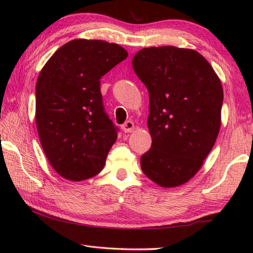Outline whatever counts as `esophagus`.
I'll use <instances>...</instances> for the list:
<instances>
[{
	"label": "esophagus",
	"mask_w": 253,
	"mask_h": 253,
	"mask_svg": "<svg viewBox=\"0 0 253 253\" xmlns=\"http://www.w3.org/2000/svg\"><path fill=\"white\" fill-rule=\"evenodd\" d=\"M122 129H123L124 131H125V132H131V131H134V129H135L134 123L130 122V121L126 122V123L124 124V125L122 126Z\"/></svg>",
	"instance_id": "34e87169"
}]
</instances>
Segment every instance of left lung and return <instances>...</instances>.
<instances>
[{
    "label": "left lung",
    "instance_id": "1",
    "mask_svg": "<svg viewBox=\"0 0 253 253\" xmlns=\"http://www.w3.org/2000/svg\"><path fill=\"white\" fill-rule=\"evenodd\" d=\"M132 69L149 95L152 147L140 168L162 187L183 185L202 168L219 135L221 80L198 51L173 45L138 51Z\"/></svg>",
    "mask_w": 253,
    "mask_h": 253
}]
</instances>
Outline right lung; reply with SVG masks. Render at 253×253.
<instances>
[{
	"label": "right lung",
	"mask_w": 253,
	"mask_h": 253,
	"mask_svg": "<svg viewBox=\"0 0 253 253\" xmlns=\"http://www.w3.org/2000/svg\"><path fill=\"white\" fill-rule=\"evenodd\" d=\"M127 55L116 43L76 39L42 68L36 124L45 156L60 176L79 182L104 169L117 128L105 113L100 79Z\"/></svg>",
	"instance_id": "add662e5"
}]
</instances>
